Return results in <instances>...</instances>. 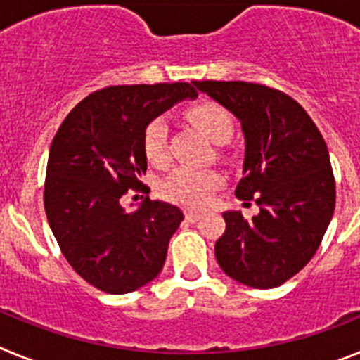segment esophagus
Here are the masks:
<instances>
[{"instance_id": "34e87169", "label": "esophagus", "mask_w": 360, "mask_h": 360, "mask_svg": "<svg viewBox=\"0 0 360 360\" xmlns=\"http://www.w3.org/2000/svg\"><path fill=\"white\" fill-rule=\"evenodd\" d=\"M202 218V214L196 211H186V219L187 221H191V224H195V221H198V219Z\"/></svg>"}]
</instances>
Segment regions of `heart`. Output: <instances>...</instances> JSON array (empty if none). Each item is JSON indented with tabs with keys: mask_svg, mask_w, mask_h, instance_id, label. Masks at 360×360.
I'll use <instances>...</instances> for the list:
<instances>
[{
	"mask_svg": "<svg viewBox=\"0 0 360 360\" xmlns=\"http://www.w3.org/2000/svg\"><path fill=\"white\" fill-rule=\"evenodd\" d=\"M191 124L207 136L214 144H224L232 135V117L221 104L212 101H200L186 110ZM142 151L149 164L164 167L169 162L167 151V122L162 117L149 120L142 133ZM224 184L221 173L214 169H191L180 167L173 171L162 184V195L171 202L186 207H202L212 191Z\"/></svg>",
	"mask_w": 360,
	"mask_h": 360,
	"instance_id": "obj_1",
	"label": "heart"
}]
</instances>
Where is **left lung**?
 Masks as SVG:
<instances>
[{
    "instance_id": "left-lung-1",
    "label": "left lung",
    "mask_w": 360,
    "mask_h": 360,
    "mask_svg": "<svg viewBox=\"0 0 360 360\" xmlns=\"http://www.w3.org/2000/svg\"><path fill=\"white\" fill-rule=\"evenodd\" d=\"M241 122L245 136L240 200L259 212L225 211L214 245L218 265L234 281L274 288L319 249L335 209V180L326 142L303 106L283 91L243 81H193Z\"/></svg>"
}]
</instances>
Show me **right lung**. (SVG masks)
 Wrapping results in <instances>:
<instances>
[{
    "instance_id": "obj_1",
    "label": "right lung",
    "mask_w": 360,
    "mask_h": 360,
    "mask_svg": "<svg viewBox=\"0 0 360 360\" xmlns=\"http://www.w3.org/2000/svg\"><path fill=\"white\" fill-rule=\"evenodd\" d=\"M196 97L189 82L108 86L82 98L57 129L44 211L66 262L98 290L128 294L160 274L182 211L146 198L128 212L120 202L128 189L146 191V124Z\"/></svg>"
}]
</instances>
